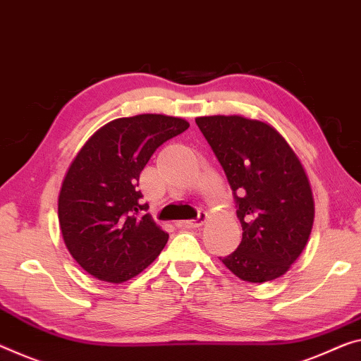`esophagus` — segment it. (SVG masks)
I'll list each match as a JSON object with an SVG mask.
<instances>
[{
	"instance_id": "1",
	"label": "esophagus",
	"mask_w": 361,
	"mask_h": 361,
	"mask_svg": "<svg viewBox=\"0 0 361 361\" xmlns=\"http://www.w3.org/2000/svg\"><path fill=\"white\" fill-rule=\"evenodd\" d=\"M208 221V214L207 213H200L197 219H190V221H185L184 226L187 229H197V227H202L204 223Z\"/></svg>"
}]
</instances>
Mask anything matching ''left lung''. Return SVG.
I'll return each mask as SVG.
<instances>
[{"label":"left lung","instance_id":"obj_1","mask_svg":"<svg viewBox=\"0 0 361 361\" xmlns=\"http://www.w3.org/2000/svg\"><path fill=\"white\" fill-rule=\"evenodd\" d=\"M195 123L223 166L243 231L237 250L221 262L252 284L277 279L312 234L314 200L302 161L264 121L218 114Z\"/></svg>","mask_w":361,"mask_h":361}]
</instances>
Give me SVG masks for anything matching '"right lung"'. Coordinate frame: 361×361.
I'll list each match as a JSON object with an SVG mask.
<instances>
[{
    "label": "right lung",
    "mask_w": 361,
    "mask_h": 361,
    "mask_svg": "<svg viewBox=\"0 0 361 361\" xmlns=\"http://www.w3.org/2000/svg\"><path fill=\"white\" fill-rule=\"evenodd\" d=\"M185 119L137 114L104 124L72 159L61 184L58 219L72 258L99 281L121 284L152 264L169 234L142 214L138 179L166 140L188 129Z\"/></svg>",
    "instance_id": "obj_1"
}]
</instances>
